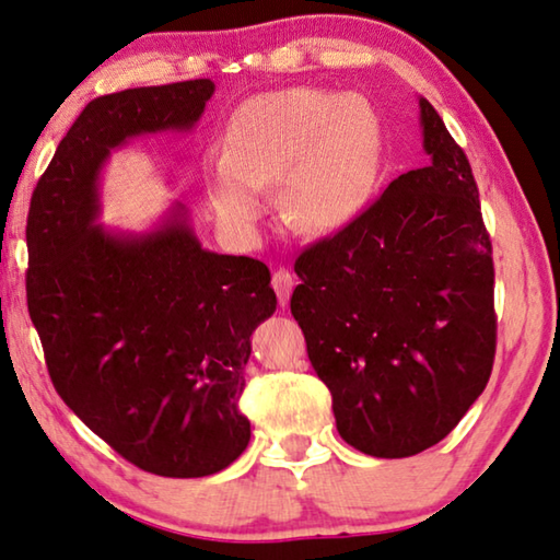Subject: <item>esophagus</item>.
Returning a JSON list of instances; mask_svg holds the SVG:
<instances>
[{
  "label": "esophagus",
  "instance_id": "34e87169",
  "mask_svg": "<svg viewBox=\"0 0 560 560\" xmlns=\"http://www.w3.org/2000/svg\"><path fill=\"white\" fill-rule=\"evenodd\" d=\"M272 288H275V295H278V300H280V305L285 307L290 300V292H292V288H295V278H292L290 270L278 268L272 272Z\"/></svg>",
  "mask_w": 560,
  "mask_h": 560
}]
</instances>
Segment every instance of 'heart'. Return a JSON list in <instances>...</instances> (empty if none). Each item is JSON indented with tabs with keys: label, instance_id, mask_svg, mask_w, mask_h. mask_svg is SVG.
<instances>
[{
	"label": "heart",
	"instance_id": "obj_1",
	"mask_svg": "<svg viewBox=\"0 0 560 560\" xmlns=\"http://www.w3.org/2000/svg\"><path fill=\"white\" fill-rule=\"evenodd\" d=\"M380 149V118L362 96L275 91L233 118L223 161L208 168V203L228 233L253 237L265 213L262 188L280 178L278 206L298 231H335L370 198Z\"/></svg>",
	"mask_w": 560,
	"mask_h": 560
}]
</instances>
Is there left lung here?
Instances as JSON below:
<instances>
[{"mask_svg":"<svg viewBox=\"0 0 560 560\" xmlns=\"http://www.w3.org/2000/svg\"><path fill=\"white\" fill-rule=\"evenodd\" d=\"M429 166L401 173L342 231L300 253L290 310L362 454L434 446L487 387L497 354L491 237L469 159L419 98Z\"/></svg>","mask_w":560,"mask_h":560,"instance_id":"obj_1","label":"left lung"}]
</instances>
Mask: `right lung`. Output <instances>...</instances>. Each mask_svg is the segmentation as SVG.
Masks as SVG:
<instances>
[{"instance_id": "obj_1", "label": "right lung", "mask_w": 560, "mask_h": 560, "mask_svg": "<svg viewBox=\"0 0 560 560\" xmlns=\"http://www.w3.org/2000/svg\"><path fill=\"white\" fill-rule=\"evenodd\" d=\"M210 79L89 101L36 183L26 307L59 397L139 469L198 479L250 442V335L275 313L268 265L206 250L176 203L151 233L96 225L98 173L126 139L188 131Z\"/></svg>"}]
</instances>
